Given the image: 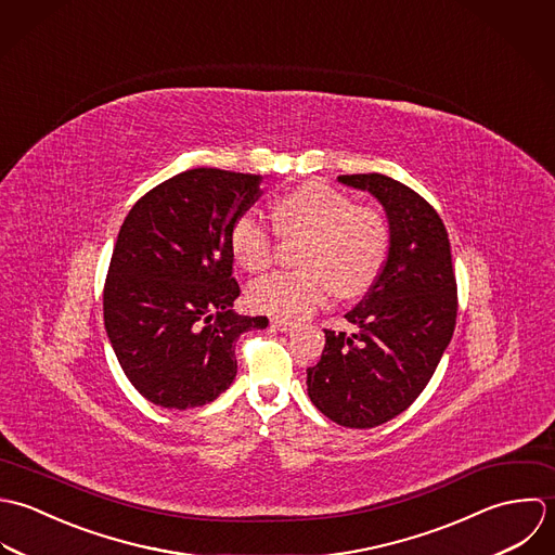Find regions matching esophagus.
Masks as SVG:
<instances>
[{
	"mask_svg": "<svg viewBox=\"0 0 555 555\" xmlns=\"http://www.w3.org/2000/svg\"><path fill=\"white\" fill-rule=\"evenodd\" d=\"M270 326H272L274 331H279V333H289V331L294 328V324L287 322V320H272Z\"/></svg>",
	"mask_w": 555,
	"mask_h": 555,
	"instance_id": "34e87169",
	"label": "esophagus"
}]
</instances>
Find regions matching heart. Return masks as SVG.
Instances as JSON below:
<instances>
[{"instance_id":"heart-1","label":"heart","mask_w":555,"mask_h":555,"mask_svg":"<svg viewBox=\"0 0 555 555\" xmlns=\"http://www.w3.org/2000/svg\"><path fill=\"white\" fill-rule=\"evenodd\" d=\"M274 219L285 233H305L296 270L274 272L248 287L255 311L298 320L326 302L331 292L353 298L379 276L388 253L384 219L356 208L353 199L322 182H307L274 202ZM235 261L248 272L272 263L274 233L257 212L240 215L229 229Z\"/></svg>"}]
</instances>
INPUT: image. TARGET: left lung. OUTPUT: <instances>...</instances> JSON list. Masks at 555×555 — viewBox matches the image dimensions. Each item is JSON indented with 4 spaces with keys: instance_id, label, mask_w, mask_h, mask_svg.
<instances>
[{
    "instance_id": "8db88e82",
    "label": "left lung",
    "mask_w": 555,
    "mask_h": 555,
    "mask_svg": "<svg viewBox=\"0 0 555 555\" xmlns=\"http://www.w3.org/2000/svg\"><path fill=\"white\" fill-rule=\"evenodd\" d=\"M371 193L388 219V255L366 296L345 313L358 331L326 333L307 369L313 405L340 427L371 429L425 390L454 333L456 281L440 215L410 186L382 176H338Z\"/></svg>"
}]
</instances>
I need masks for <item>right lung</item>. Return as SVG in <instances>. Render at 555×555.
Masks as SVG:
<instances>
[{"mask_svg": "<svg viewBox=\"0 0 555 555\" xmlns=\"http://www.w3.org/2000/svg\"><path fill=\"white\" fill-rule=\"evenodd\" d=\"M261 176L189 169L145 193L121 222L103 294L105 331L141 397L167 410L212 403L235 373V340L268 318L233 311L229 229Z\"/></svg>", "mask_w": 555, "mask_h": 555, "instance_id": "add662e5", "label": "right lung"}]
</instances>
